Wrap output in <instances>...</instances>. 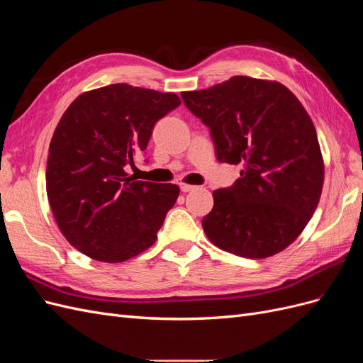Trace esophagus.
Masks as SVG:
<instances>
[{
	"instance_id": "34e87169",
	"label": "esophagus",
	"mask_w": 363,
	"mask_h": 363,
	"mask_svg": "<svg viewBox=\"0 0 363 363\" xmlns=\"http://www.w3.org/2000/svg\"><path fill=\"white\" fill-rule=\"evenodd\" d=\"M180 189H182V192H191V191H195V189H196V186L182 183V184H180Z\"/></svg>"
}]
</instances>
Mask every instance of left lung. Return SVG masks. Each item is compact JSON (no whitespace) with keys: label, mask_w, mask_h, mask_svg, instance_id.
I'll use <instances>...</instances> for the list:
<instances>
[{"label":"left lung","mask_w":363,"mask_h":363,"mask_svg":"<svg viewBox=\"0 0 363 363\" xmlns=\"http://www.w3.org/2000/svg\"><path fill=\"white\" fill-rule=\"evenodd\" d=\"M182 98L211 128L216 159L244 164L232 188L213 191V208L203 218L208 240L247 259L289 247L312 218L324 184L316 130L298 98L276 80L247 75Z\"/></svg>","instance_id":"8db88e82"}]
</instances>
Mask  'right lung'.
<instances>
[{
    "label": "right lung",
    "instance_id": "1",
    "mask_svg": "<svg viewBox=\"0 0 363 363\" xmlns=\"http://www.w3.org/2000/svg\"><path fill=\"white\" fill-rule=\"evenodd\" d=\"M180 103L174 92L116 83L83 92L62 115L50 142L47 195L62 235L87 257L121 263L156 242L180 188L135 180L125 168Z\"/></svg>",
    "mask_w": 363,
    "mask_h": 363
}]
</instances>
